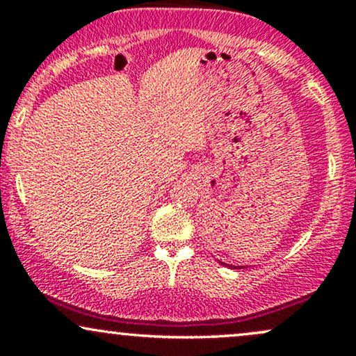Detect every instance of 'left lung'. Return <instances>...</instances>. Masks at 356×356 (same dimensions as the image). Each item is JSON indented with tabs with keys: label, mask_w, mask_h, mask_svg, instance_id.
Returning <instances> with one entry per match:
<instances>
[{
	"label": "left lung",
	"mask_w": 356,
	"mask_h": 356,
	"mask_svg": "<svg viewBox=\"0 0 356 356\" xmlns=\"http://www.w3.org/2000/svg\"><path fill=\"white\" fill-rule=\"evenodd\" d=\"M222 264H224V266H229V264H226V263H222ZM229 268H232V266H229ZM234 268H236V266H234ZM238 268H239V266H238ZM241 268H243V266H241Z\"/></svg>",
	"instance_id": "left-lung-1"
}]
</instances>
